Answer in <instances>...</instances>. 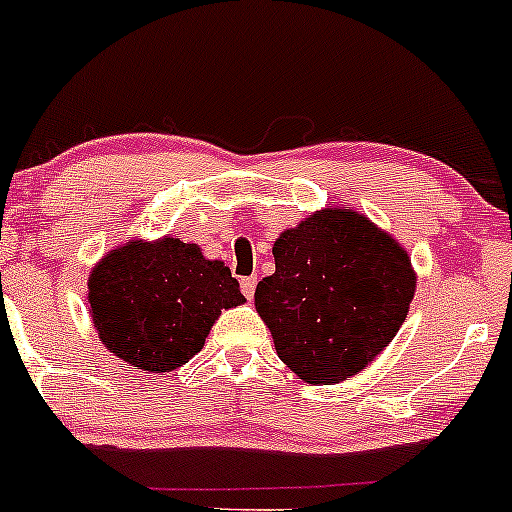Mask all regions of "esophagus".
I'll return each instance as SVG.
<instances>
[{
  "label": "esophagus",
  "mask_w": 512,
  "mask_h": 512,
  "mask_svg": "<svg viewBox=\"0 0 512 512\" xmlns=\"http://www.w3.org/2000/svg\"><path fill=\"white\" fill-rule=\"evenodd\" d=\"M240 289H243L245 299H252V296H255V289H257V277H243V279H240Z\"/></svg>",
  "instance_id": "34e87169"
}]
</instances>
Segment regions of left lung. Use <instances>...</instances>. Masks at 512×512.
Segmentation results:
<instances>
[{
    "label": "left lung",
    "mask_w": 512,
    "mask_h": 512,
    "mask_svg": "<svg viewBox=\"0 0 512 512\" xmlns=\"http://www.w3.org/2000/svg\"><path fill=\"white\" fill-rule=\"evenodd\" d=\"M255 306L277 355L308 384L362 372L396 338L415 294L406 250L350 209L318 211L272 247Z\"/></svg>",
    "instance_id": "1"
}]
</instances>
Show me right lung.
Here are the masks:
<instances>
[{
    "instance_id": "right-lung-1",
    "label": "right lung",
    "mask_w": 512,
    "mask_h": 512,
    "mask_svg": "<svg viewBox=\"0 0 512 512\" xmlns=\"http://www.w3.org/2000/svg\"><path fill=\"white\" fill-rule=\"evenodd\" d=\"M89 313L106 350L143 372H172L204 347L221 308L245 301L238 279L179 238L128 243L89 277Z\"/></svg>"
}]
</instances>
